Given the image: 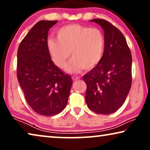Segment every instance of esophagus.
I'll use <instances>...</instances> for the list:
<instances>
[{
	"instance_id": "34e87169",
	"label": "esophagus",
	"mask_w": 150,
	"mask_h": 150,
	"mask_svg": "<svg viewBox=\"0 0 150 150\" xmlns=\"http://www.w3.org/2000/svg\"><path fill=\"white\" fill-rule=\"evenodd\" d=\"M79 79H81V77H79V76H73L72 77V80L74 81H76Z\"/></svg>"
}]
</instances>
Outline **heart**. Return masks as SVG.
<instances>
[{"mask_svg": "<svg viewBox=\"0 0 150 150\" xmlns=\"http://www.w3.org/2000/svg\"><path fill=\"white\" fill-rule=\"evenodd\" d=\"M57 40L48 41V50L53 63L61 69L67 67L69 73H79L83 69L89 70L101 60L104 52V34L100 29L81 24H70L59 28Z\"/></svg>", "mask_w": 150, "mask_h": 150, "instance_id": "1", "label": "heart"}]
</instances>
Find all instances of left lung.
Instances as JSON below:
<instances>
[{"instance_id":"obj_1","label":"left lung","mask_w":150,"mask_h":150,"mask_svg":"<svg viewBox=\"0 0 150 150\" xmlns=\"http://www.w3.org/2000/svg\"><path fill=\"white\" fill-rule=\"evenodd\" d=\"M104 30L101 60L83 76L87 85L85 101L98 114L117 110L125 102L132 85V55L124 35L104 19H93Z\"/></svg>"}]
</instances>
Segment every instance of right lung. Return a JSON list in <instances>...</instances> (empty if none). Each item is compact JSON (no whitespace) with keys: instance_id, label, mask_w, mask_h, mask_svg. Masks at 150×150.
I'll return each mask as SVG.
<instances>
[{"instance_id":"obj_1","label":"right lung","mask_w":150,"mask_h":150,"mask_svg":"<svg viewBox=\"0 0 150 150\" xmlns=\"http://www.w3.org/2000/svg\"><path fill=\"white\" fill-rule=\"evenodd\" d=\"M57 20H41L20 42L18 50L17 78L26 102L45 116L59 114L66 106L72 85L51 59L48 33Z\"/></svg>"}]
</instances>
